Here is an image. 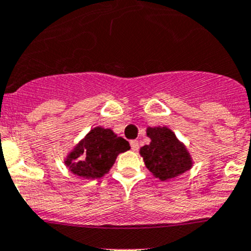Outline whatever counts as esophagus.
<instances>
[{
	"instance_id": "1",
	"label": "esophagus",
	"mask_w": 251,
	"mask_h": 251,
	"mask_svg": "<svg viewBox=\"0 0 251 251\" xmlns=\"http://www.w3.org/2000/svg\"><path fill=\"white\" fill-rule=\"evenodd\" d=\"M130 148L133 151L139 150V141L138 140H130Z\"/></svg>"
}]
</instances>
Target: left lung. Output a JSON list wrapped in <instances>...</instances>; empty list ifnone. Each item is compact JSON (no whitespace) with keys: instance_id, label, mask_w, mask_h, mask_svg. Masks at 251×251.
<instances>
[{"instance_id":"8db88e82","label":"left lung","mask_w":251,"mask_h":251,"mask_svg":"<svg viewBox=\"0 0 251 251\" xmlns=\"http://www.w3.org/2000/svg\"><path fill=\"white\" fill-rule=\"evenodd\" d=\"M151 143L140 149L148 170L161 180H167L190 170L193 162L185 146L167 126L146 130Z\"/></svg>"}]
</instances>
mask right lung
Returning a JSON list of instances; mask_svg holds the SVG:
<instances>
[{"mask_svg":"<svg viewBox=\"0 0 251 251\" xmlns=\"http://www.w3.org/2000/svg\"><path fill=\"white\" fill-rule=\"evenodd\" d=\"M129 149L126 139L117 136L111 129L96 126L69 153L66 165L79 177L100 178L110 171L118 153Z\"/></svg>","mask_w":251,"mask_h":251,"instance_id":"obj_1","label":"right lung"}]
</instances>
